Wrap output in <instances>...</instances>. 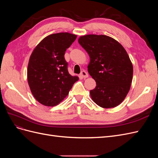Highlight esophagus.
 <instances>
[{
	"label": "esophagus",
	"instance_id": "obj_1",
	"mask_svg": "<svg viewBox=\"0 0 158 158\" xmlns=\"http://www.w3.org/2000/svg\"><path fill=\"white\" fill-rule=\"evenodd\" d=\"M80 76H82V78H88V73L86 71H85V70H82V72H81V73H80Z\"/></svg>",
	"mask_w": 158,
	"mask_h": 158
}]
</instances>
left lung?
Instances as JSON below:
<instances>
[{"label":"left lung","mask_w":158,"mask_h":158,"mask_svg":"<svg viewBox=\"0 0 158 158\" xmlns=\"http://www.w3.org/2000/svg\"><path fill=\"white\" fill-rule=\"evenodd\" d=\"M78 43L88 53L89 75L96 82L90 90L93 101L103 108L120 104L131 88L133 67L124 47L113 38L104 35L80 37Z\"/></svg>","instance_id":"obj_1"}]
</instances>
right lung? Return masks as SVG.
I'll list each match as a JSON object with an SVG mask.
<instances>
[{"mask_svg":"<svg viewBox=\"0 0 158 158\" xmlns=\"http://www.w3.org/2000/svg\"><path fill=\"white\" fill-rule=\"evenodd\" d=\"M76 39V35L69 33H54L44 38L31 53L27 81L33 95L42 105H58L78 80L69 73L64 59L66 49Z\"/></svg>","mask_w":158,"mask_h":158,"instance_id":"1","label":"right lung"}]
</instances>
